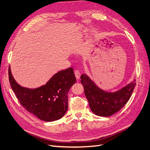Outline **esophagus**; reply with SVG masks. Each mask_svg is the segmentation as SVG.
<instances>
[{
	"label": "esophagus",
	"instance_id": "1",
	"mask_svg": "<svg viewBox=\"0 0 150 150\" xmlns=\"http://www.w3.org/2000/svg\"><path fill=\"white\" fill-rule=\"evenodd\" d=\"M74 74H75L76 79L78 80L80 78V76H81L80 72L78 70H76V71H74Z\"/></svg>",
	"mask_w": 150,
	"mask_h": 150
}]
</instances>
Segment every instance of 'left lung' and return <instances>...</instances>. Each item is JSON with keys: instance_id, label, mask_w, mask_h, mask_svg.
I'll return each mask as SVG.
<instances>
[{"instance_id": "1", "label": "left lung", "mask_w": 150, "mask_h": 150, "mask_svg": "<svg viewBox=\"0 0 150 150\" xmlns=\"http://www.w3.org/2000/svg\"><path fill=\"white\" fill-rule=\"evenodd\" d=\"M81 79L90 108L95 115L102 117H110L120 111L130 99L136 85L134 79L118 91L108 92L86 74H82Z\"/></svg>"}]
</instances>
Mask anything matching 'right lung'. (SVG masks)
I'll return each instance as SVG.
<instances>
[{"instance_id":"obj_1","label":"right lung","mask_w":150,"mask_h":150,"mask_svg":"<svg viewBox=\"0 0 150 150\" xmlns=\"http://www.w3.org/2000/svg\"><path fill=\"white\" fill-rule=\"evenodd\" d=\"M8 76L11 88L21 105L40 120L57 121L67 112L68 93L76 82L72 68L57 72L45 84L35 88L20 86L13 77L10 67Z\"/></svg>"}]
</instances>
